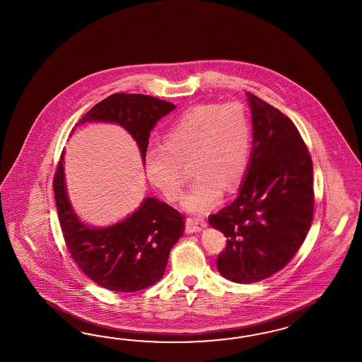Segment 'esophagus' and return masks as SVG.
<instances>
[{
    "label": "esophagus",
    "instance_id": "esophagus-1",
    "mask_svg": "<svg viewBox=\"0 0 362 362\" xmlns=\"http://www.w3.org/2000/svg\"><path fill=\"white\" fill-rule=\"evenodd\" d=\"M206 226V221L204 217H188L185 220V231L187 233H197Z\"/></svg>",
    "mask_w": 362,
    "mask_h": 362
}]
</instances>
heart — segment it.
<instances>
[{
    "label": "heart",
    "instance_id": "1",
    "mask_svg": "<svg viewBox=\"0 0 362 362\" xmlns=\"http://www.w3.org/2000/svg\"><path fill=\"white\" fill-rule=\"evenodd\" d=\"M251 122L240 105L205 103L185 110L165 134V145L145 154L150 183L170 202L183 194L185 163L196 177L185 197V209L206 212L246 177L251 154Z\"/></svg>",
    "mask_w": 362,
    "mask_h": 362
}]
</instances>
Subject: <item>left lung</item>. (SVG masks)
I'll use <instances>...</instances> for the list:
<instances>
[{
  "label": "left lung",
  "instance_id": "1",
  "mask_svg": "<svg viewBox=\"0 0 362 362\" xmlns=\"http://www.w3.org/2000/svg\"><path fill=\"white\" fill-rule=\"evenodd\" d=\"M254 146L233 203L209 216L226 240L217 269L239 284L281 271L309 233L314 213L313 160L297 127L280 110L246 93Z\"/></svg>",
  "mask_w": 362,
  "mask_h": 362
}]
</instances>
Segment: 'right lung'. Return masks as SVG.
Masks as SVG:
<instances>
[{"mask_svg":"<svg viewBox=\"0 0 362 362\" xmlns=\"http://www.w3.org/2000/svg\"><path fill=\"white\" fill-rule=\"evenodd\" d=\"M174 108L175 105L150 95L116 93L93 107L80 123L120 124L132 134L145 160L150 131ZM62 159L64 150L53 175V192L62 237L74 263L90 280L112 291L133 293L158 282L171 248L183 235V214L158 199L148 197L122 222L105 229L88 228L71 211Z\"/></svg>","mask_w":362,"mask_h":362,"instance_id":"add662e5","label":"right lung"}]
</instances>
